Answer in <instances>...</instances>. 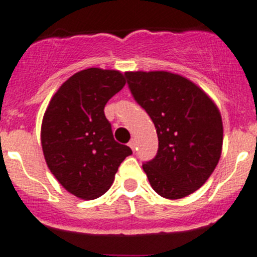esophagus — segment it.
<instances>
[{"label":"esophagus","mask_w":257,"mask_h":257,"mask_svg":"<svg viewBox=\"0 0 257 257\" xmlns=\"http://www.w3.org/2000/svg\"><path fill=\"white\" fill-rule=\"evenodd\" d=\"M128 145H129V147H131V149L133 150V152H134V150H136V145L137 144H136V141H134V139H132V141L128 143Z\"/></svg>","instance_id":"1"}]
</instances>
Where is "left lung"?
Returning <instances> with one entry per match:
<instances>
[{"label":"left lung","mask_w":257,"mask_h":257,"mask_svg":"<svg viewBox=\"0 0 257 257\" xmlns=\"http://www.w3.org/2000/svg\"><path fill=\"white\" fill-rule=\"evenodd\" d=\"M128 85L157 129L159 148L143 165L152 188L181 199L205 184L219 163L222 119L219 108L190 79L165 71L125 72Z\"/></svg>","instance_id":"obj_1"}]
</instances>
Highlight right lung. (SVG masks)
I'll return each instance as SVG.
<instances>
[{"label":"right lung","instance_id":"add662e5","mask_svg":"<svg viewBox=\"0 0 257 257\" xmlns=\"http://www.w3.org/2000/svg\"><path fill=\"white\" fill-rule=\"evenodd\" d=\"M124 85L119 71L83 69L58 88L46 109L41 126L46 163L77 198L93 200L107 193L120 163L132 154L114 141L104 115L107 102Z\"/></svg>","mask_w":257,"mask_h":257}]
</instances>
